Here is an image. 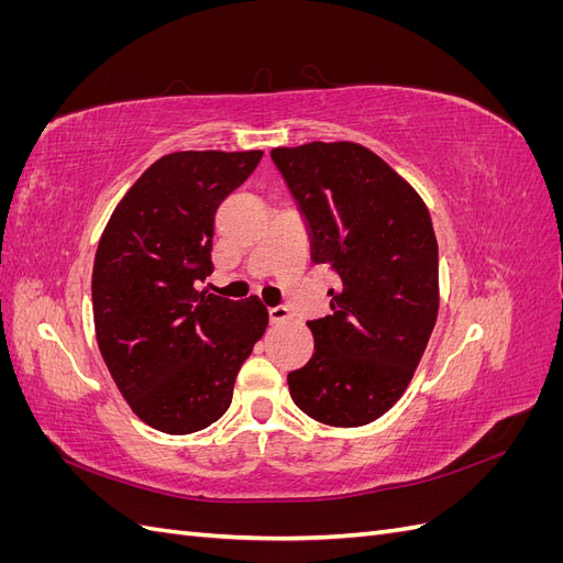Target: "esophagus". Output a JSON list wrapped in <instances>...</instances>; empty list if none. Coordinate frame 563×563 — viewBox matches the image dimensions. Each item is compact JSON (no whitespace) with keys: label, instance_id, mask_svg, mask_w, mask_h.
<instances>
[{"label":"esophagus","instance_id":"34e87169","mask_svg":"<svg viewBox=\"0 0 563 563\" xmlns=\"http://www.w3.org/2000/svg\"><path fill=\"white\" fill-rule=\"evenodd\" d=\"M291 319V312H288L286 305H275V308H269V321L272 323H284Z\"/></svg>","mask_w":563,"mask_h":563}]
</instances>
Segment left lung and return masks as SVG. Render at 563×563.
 <instances>
[{"label": "left lung", "instance_id": "left-lung-1", "mask_svg": "<svg viewBox=\"0 0 563 563\" xmlns=\"http://www.w3.org/2000/svg\"><path fill=\"white\" fill-rule=\"evenodd\" d=\"M310 230L312 261L335 272L331 314L308 321L312 360L288 373L302 413L360 428L411 383L439 312V249L420 195L376 152L308 143L269 152Z\"/></svg>", "mask_w": 563, "mask_h": 563}]
</instances>
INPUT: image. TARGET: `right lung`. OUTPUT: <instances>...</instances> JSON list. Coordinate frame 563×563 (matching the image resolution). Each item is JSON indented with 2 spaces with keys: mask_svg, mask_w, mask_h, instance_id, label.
I'll return each mask as SVG.
<instances>
[{
  "mask_svg": "<svg viewBox=\"0 0 563 563\" xmlns=\"http://www.w3.org/2000/svg\"><path fill=\"white\" fill-rule=\"evenodd\" d=\"M261 150L174 152L117 203L91 279L100 354L150 428L190 434L223 416L236 373L267 329V308L197 291L213 272L216 211Z\"/></svg>",
  "mask_w": 563,
  "mask_h": 563,
  "instance_id": "right-lung-1",
  "label": "right lung"
}]
</instances>
